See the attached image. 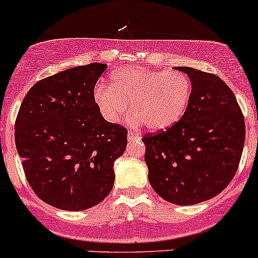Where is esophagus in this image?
Returning a JSON list of instances; mask_svg holds the SVG:
<instances>
[{
	"mask_svg": "<svg viewBox=\"0 0 258 258\" xmlns=\"http://www.w3.org/2000/svg\"><path fill=\"white\" fill-rule=\"evenodd\" d=\"M127 139H128V141H136V140H140V136L137 134H135V132L130 131L128 135H127Z\"/></svg>",
	"mask_w": 258,
	"mask_h": 258,
	"instance_id": "esophagus-1",
	"label": "esophagus"
}]
</instances>
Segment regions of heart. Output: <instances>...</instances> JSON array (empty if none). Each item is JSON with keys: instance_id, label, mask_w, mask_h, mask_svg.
Listing matches in <instances>:
<instances>
[{"instance_id": "1", "label": "heart", "mask_w": 258, "mask_h": 258, "mask_svg": "<svg viewBox=\"0 0 258 258\" xmlns=\"http://www.w3.org/2000/svg\"><path fill=\"white\" fill-rule=\"evenodd\" d=\"M109 87L99 84L93 98L99 112L111 123L130 109L134 123L154 131L174 126L186 111L191 83L179 71H154L144 67L119 69L109 76Z\"/></svg>"}]
</instances>
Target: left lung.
<instances>
[{"instance_id":"1","label":"left lung","mask_w":258,"mask_h":258,"mask_svg":"<svg viewBox=\"0 0 258 258\" xmlns=\"http://www.w3.org/2000/svg\"><path fill=\"white\" fill-rule=\"evenodd\" d=\"M191 82L184 116L145 135L152 189L165 201L191 206L218 196L231 182L243 151L244 118L233 92L212 73L176 67Z\"/></svg>"}]
</instances>
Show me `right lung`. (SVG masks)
<instances>
[{
    "label": "right lung",
    "instance_id": "right-lung-1",
    "mask_svg": "<svg viewBox=\"0 0 258 258\" xmlns=\"http://www.w3.org/2000/svg\"><path fill=\"white\" fill-rule=\"evenodd\" d=\"M106 64L67 69L41 79L22 101L15 142L37 197L62 211L101 203L113 187L114 160L127 130L102 117L93 98Z\"/></svg>",
    "mask_w": 258,
    "mask_h": 258
}]
</instances>
